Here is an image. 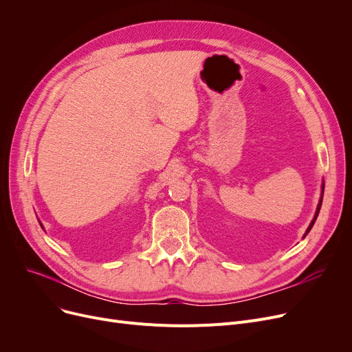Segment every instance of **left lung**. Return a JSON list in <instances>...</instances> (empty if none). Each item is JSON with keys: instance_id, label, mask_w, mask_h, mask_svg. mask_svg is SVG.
<instances>
[{"instance_id": "1", "label": "left lung", "mask_w": 352, "mask_h": 352, "mask_svg": "<svg viewBox=\"0 0 352 352\" xmlns=\"http://www.w3.org/2000/svg\"><path fill=\"white\" fill-rule=\"evenodd\" d=\"M324 181H322V184H321V197H320V201H318V206H317V211H316V214H314V218H312V221H311V224L308 226V228H307V231H305V234H304V238L307 236V234L311 231V228H312V226L316 224V219H317V217H318V214H320V210H321V204H322V197H324Z\"/></svg>"}]
</instances>
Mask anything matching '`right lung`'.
<instances>
[{
  "label": "right lung",
  "mask_w": 352,
  "mask_h": 352,
  "mask_svg": "<svg viewBox=\"0 0 352 352\" xmlns=\"http://www.w3.org/2000/svg\"><path fill=\"white\" fill-rule=\"evenodd\" d=\"M38 223H40V226H41V228H43V230H44V226H43V224H41V221H40V219H38Z\"/></svg>",
  "instance_id": "add662e5"
}]
</instances>
